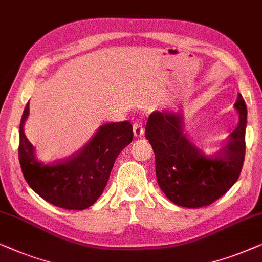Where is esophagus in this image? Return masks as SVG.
Wrapping results in <instances>:
<instances>
[{"mask_svg": "<svg viewBox=\"0 0 262 262\" xmlns=\"http://www.w3.org/2000/svg\"><path fill=\"white\" fill-rule=\"evenodd\" d=\"M133 130H134L135 136L143 135V127H142V124L139 122V121H136V122H134V124H133Z\"/></svg>", "mask_w": 262, "mask_h": 262, "instance_id": "esophagus-1", "label": "esophagus"}]
</instances>
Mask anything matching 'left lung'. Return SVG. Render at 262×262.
<instances>
[{
	"label": "left lung",
	"instance_id": "left-lung-1",
	"mask_svg": "<svg viewBox=\"0 0 262 262\" xmlns=\"http://www.w3.org/2000/svg\"><path fill=\"white\" fill-rule=\"evenodd\" d=\"M238 126L215 156H205L184 134L182 114L153 112L146 123V139L156 156L160 189L173 203L202 208L222 197L236 183L246 152L247 106L237 95Z\"/></svg>",
	"mask_w": 262,
	"mask_h": 262
}]
</instances>
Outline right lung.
<instances>
[{
	"label": "right lung",
	"instance_id": "right-lung-1",
	"mask_svg": "<svg viewBox=\"0 0 262 262\" xmlns=\"http://www.w3.org/2000/svg\"><path fill=\"white\" fill-rule=\"evenodd\" d=\"M27 103L20 122L19 160L26 182L49 203L66 210H84L93 205L108 183L114 163L133 140L130 122L106 123L76 156L45 164L26 138L24 124Z\"/></svg>",
	"mask_w": 262,
	"mask_h": 262
}]
</instances>
